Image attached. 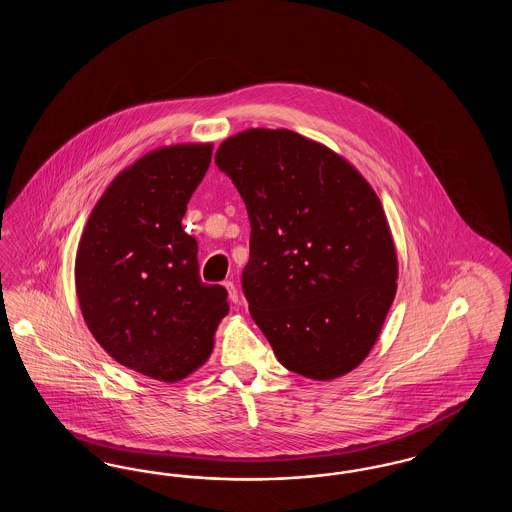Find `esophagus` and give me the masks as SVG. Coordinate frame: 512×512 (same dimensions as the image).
I'll list each match as a JSON object with an SVG mask.
<instances>
[{"instance_id":"esophagus-1","label":"esophagus","mask_w":512,"mask_h":512,"mask_svg":"<svg viewBox=\"0 0 512 512\" xmlns=\"http://www.w3.org/2000/svg\"><path fill=\"white\" fill-rule=\"evenodd\" d=\"M224 286H226V290H228V297H230V301H232V303H240V293H238L236 284H234L232 280H226V282H224Z\"/></svg>"}]
</instances>
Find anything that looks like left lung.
I'll return each mask as SVG.
<instances>
[{
  "mask_svg": "<svg viewBox=\"0 0 512 512\" xmlns=\"http://www.w3.org/2000/svg\"><path fill=\"white\" fill-rule=\"evenodd\" d=\"M215 163L244 199L242 290L278 361L313 380L361 365L397 288L378 195L332 149L286 128L240 132Z\"/></svg>",
  "mask_w": 512,
  "mask_h": 512,
  "instance_id": "1",
  "label": "left lung"
}]
</instances>
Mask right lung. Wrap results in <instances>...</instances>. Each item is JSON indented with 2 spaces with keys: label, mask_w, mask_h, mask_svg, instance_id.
Returning <instances> with one entry per match:
<instances>
[{
  "label": "right lung",
  "mask_w": 512,
  "mask_h": 512,
  "mask_svg": "<svg viewBox=\"0 0 512 512\" xmlns=\"http://www.w3.org/2000/svg\"><path fill=\"white\" fill-rule=\"evenodd\" d=\"M211 144L155 149L111 182L82 232L74 278L82 317L121 365L176 382L203 365L228 292L199 278L182 228Z\"/></svg>",
  "instance_id": "add662e5"
}]
</instances>
